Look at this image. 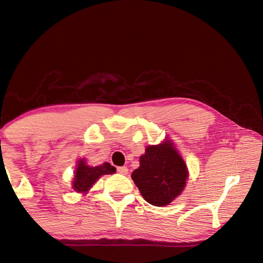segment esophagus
Instances as JSON below:
<instances>
[{"mask_svg": "<svg viewBox=\"0 0 263 263\" xmlns=\"http://www.w3.org/2000/svg\"><path fill=\"white\" fill-rule=\"evenodd\" d=\"M117 171H118L119 173H121V174H123V175H127V174H128V169H127V167H118Z\"/></svg>", "mask_w": 263, "mask_h": 263, "instance_id": "34e87169", "label": "esophagus"}]
</instances>
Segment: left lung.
Listing matches in <instances>:
<instances>
[{
	"mask_svg": "<svg viewBox=\"0 0 263 263\" xmlns=\"http://www.w3.org/2000/svg\"><path fill=\"white\" fill-rule=\"evenodd\" d=\"M139 163L131 177L146 202L155 206L168 205L184 190L189 171L172 139L148 145Z\"/></svg>",
	"mask_w": 263,
	"mask_h": 263,
	"instance_id": "1",
	"label": "left lung"
}]
</instances>
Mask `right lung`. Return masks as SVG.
<instances>
[{
  "label": "right lung",
  "instance_id": "right-lung-1",
  "mask_svg": "<svg viewBox=\"0 0 263 263\" xmlns=\"http://www.w3.org/2000/svg\"><path fill=\"white\" fill-rule=\"evenodd\" d=\"M116 168L110 163H103L101 166H89L86 159H80L74 172L72 189L80 194H87L92 184L99 181L101 176L114 174Z\"/></svg>",
  "mask_w": 263,
  "mask_h": 263
}]
</instances>
